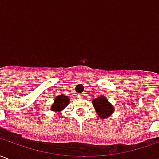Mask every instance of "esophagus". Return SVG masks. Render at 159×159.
<instances>
[{
	"label": "esophagus",
	"mask_w": 159,
	"mask_h": 159,
	"mask_svg": "<svg viewBox=\"0 0 159 159\" xmlns=\"http://www.w3.org/2000/svg\"><path fill=\"white\" fill-rule=\"evenodd\" d=\"M77 96L79 97V98H81V97H83V93H79V94H78Z\"/></svg>",
	"instance_id": "34e87169"
}]
</instances>
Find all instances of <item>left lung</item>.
Returning <instances> with one entry per match:
<instances>
[{"label": "left lung", "mask_w": 159, "mask_h": 159, "mask_svg": "<svg viewBox=\"0 0 159 159\" xmlns=\"http://www.w3.org/2000/svg\"><path fill=\"white\" fill-rule=\"evenodd\" d=\"M92 103L96 111V113L101 119H106L113 113L114 107L112 104L108 101L106 96H98L92 100Z\"/></svg>", "instance_id": "1"}]
</instances>
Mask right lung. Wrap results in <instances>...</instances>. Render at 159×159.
I'll list each match as a JSON object with an SVG mask.
<instances>
[{"instance_id":"1","label":"right lung","mask_w":159,"mask_h":159,"mask_svg":"<svg viewBox=\"0 0 159 159\" xmlns=\"http://www.w3.org/2000/svg\"><path fill=\"white\" fill-rule=\"evenodd\" d=\"M69 103V97L66 96V95H63V94H60V95H58L57 97H55L53 103H52V106L50 107V109H51V111H52L59 113L61 111L64 110V109L68 106V104Z\"/></svg>"}]
</instances>
